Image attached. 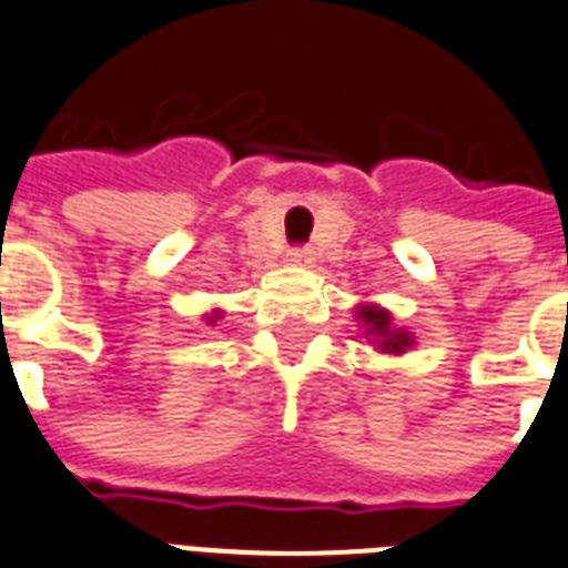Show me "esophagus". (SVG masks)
Masks as SVG:
<instances>
[{
	"label": "esophagus",
	"mask_w": 568,
	"mask_h": 568,
	"mask_svg": "<svg viewBox=\"0 0 568 568\" xmlns=\"http://www.w3.org/2000/svg\"><path fill=\"white\" fill-rule=\"evenodd\" d=\"M288 262L292 265H313V250L310 246H294L292 253H288Z\"/></svg>",
	"instance_id": "obj_1"
}]
</instances>
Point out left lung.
I'll list each match as a JSON object with an SVG mask.
<instances>
[{"label": "left lung", "instance_id": "8db88e82", "mask_svg": "<svg viewBox=\"0 0 568 568\" xmlns=\"http://www.w3.org/2000/svg\"><path fill=\"white\" fill-rule=\"evenodd\" d=\"M357 313V322L363 327V336L369 342H375L378 352L387 354H405L414 345V336L408 331H402L393 322V315L384 310V306H375V303H363L354 310Z\"/></svg>", "mask_w": 568, "mask_h": 568}]
</instances>
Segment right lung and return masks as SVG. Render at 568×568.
<instances>
[{"label":"right lung","mask_w":568,"mask_h":568,"mask_svg":"<svg viewBox=\"0 0 568 568\" xmlns=\"http://www.w3.org/2000/svg\"><path fill=\"white\" fill-rule=\"evenodd\" d=\"M216 318H220V310H216V313H214V315H207V324H214V322H216Z\"/></svg>","instance_id":"1"}]
</instances>
